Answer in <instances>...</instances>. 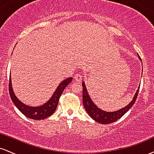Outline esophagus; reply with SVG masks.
I'll list each match as a JSON object with an SVG mask.
<instances>
[{"label":"esophagus","instance_id":"34e87169","mask_svg":"<svg viewBox=\"0 0 154 154\" xmlns=\"http://www.w3.org/2000/svg\"><path fill=\"white\" fill-rule=\"evenodd\" d=\"M74 78H75V79L77 82H80V81L82 80V75H79V74H76Z\"/></svg>","mask_w":154,"mask_h":154}]
</instances>
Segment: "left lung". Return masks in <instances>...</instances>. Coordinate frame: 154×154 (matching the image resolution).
Segmentation results:
<instances>
[{"label":"left lung","instance_id":"1","mask_svg":"<svg viewBox=\"0 0 154 154\" xmlns=\"http://www.w3.org/2000/svg\"><path fill=\"white\" fill-rule=\"evenodd\" d=\"M139 59L141 60L140 57L138 56ZM82 102L84 104V107L86 111L93 119L96 121L97 122H99L100 124H110L113 123L121 118L123 115H125V113L128 112L129 109L131 108L133 104L135 103L136 99H137V94L139 92V88L137 89V92L134 95L132 100L130 102L128 105L122 108V109H119V110L113 111V112H108V111H105L100 109L96 105L93 103V100H91V97L88 95V91L86 89L85 85L84 82H82Z\"/></svg>","mask_w":154,"mask_h":154}]
</instances>
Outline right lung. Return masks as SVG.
I'll return each mask as SVG.
<instances>
[{"label": "right lung", "instance_id": "right-lung-1", "mask_svg": "<svg viewBox=\"0 0 154 154\" xmlns=\"http://www.w3.org/2000/svg\"><path fill=\"white\" fill-rule=\"evenodd\" d=\"M72 77H69L62 82L60 83V85L56 88V91L54 92V95L51 96V98L49 99L48 102L45 103L43 104L40 106H29L26 105V104L23 103L21 102L18 98H17L16 95L14 94L13 91V88L11 85V77L9 79V85H8V90H9V94L10 97L11 98L13 103L15 104L16 106L19 109L21 112L24 114V116H26L27 118L32 119L35 120H40L44 119L45 118L48 117L52 115L56 111V108H57L58 103H59V100L61 94H62L63 91L66 87L72 82Z\"/></svg>", "mask_w": 154, "mask_h": 154}]
</instances>
